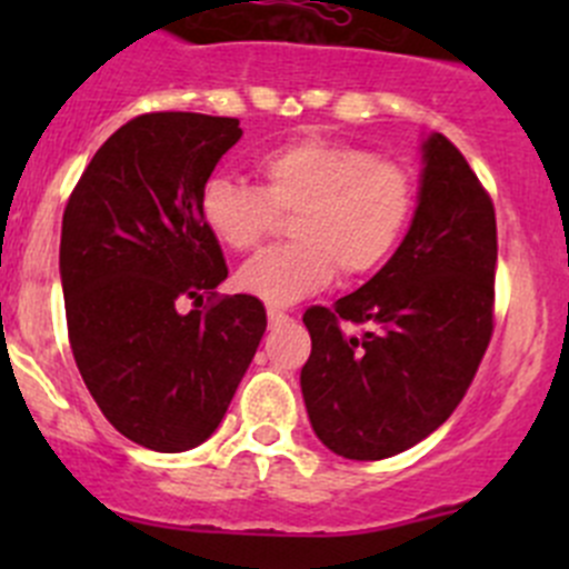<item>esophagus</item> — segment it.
<instances>
[{"instance_id":"esophagus-1","label":"esophagus","mask_w":569,"mask_h":569,"mask_svg":"<svg viewBox=\"0 0 569 569\" xmlns=\"http://www.w3.org/2000/svg\"><path fill=\"white\" fill-rule=\"evenodd\" d=\"M267 317H269V325H272V327L289 325V321H291L289 313H286V311H280V308H269V311H267Z\"/></svg>"}]
</instances>
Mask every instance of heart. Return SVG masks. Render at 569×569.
I'll list each match as a JSON object with an SVG mask.
<instances>
[{"instance_id":"b5f03b06","label":"heart","mask_w":569,"mask_h":569,"mask_svg":"<svg viewBox=\"0 0 569 569\" xmlns=\"http://www.w3.org/2000/svg\"><path fill=\"white\" fill-rule=\"evenodd\" d=\"M261 187L233 176L206 178L200 217L226 248L256 250L280 214L295 242L244 263L237 286L269 306H289L325 289L336 272L363 280L399 250L418 206L405 164L349 142L297 137L256 162Z\"/></svg>"}]
</instances>
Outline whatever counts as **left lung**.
I'll list each match as a JSON object with an SVG mask.
<instances>
[{
  "mask_svg": "<svg viewBox=\"0 0 569 569\" xmlns=\"http://www.w3.org/2000/svg\"><path fill=\"white\" fill-rule=\"evenodd\" d=\"M423 162L416 217L391 261L332 308L302 313L308 418L347 460H386L432 435L468 393L496 327L490 192L449 137H429Z\"/></svg>",
  "mask_w": 569,
  "mask_h": 569,
  "instance_id": "left-lung-1",
  "label": "left lung"
}]
</instances>
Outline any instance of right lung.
I'll return each instance as SVG.
<instances>
[{
	"label": "right lung",
	"instance_id": "add662e5",
	"mask_svg": "<svg viewBox=\"0 0 569 569\" xmlns=\"http://www.w3.org/2000/svg\"><path fill=\"white\" fill-rule=\"evenodd\" d=\"M239 137L237 118L137 114L96 151L62 214L79 375L107 421L153 451L194 449L220 427L267 330L258 297L214 291L228 267L198 209ZM187 299L204 311L183 315Z\"/></svg>",
	"mask_w": 569,
	"mask_h": 569
}]
</instances>
